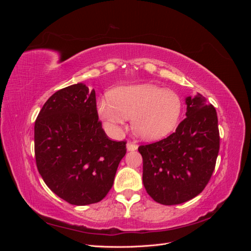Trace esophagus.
Segmentation results:
<instances>
[{
	"label": "esophagus",
	"instance_id": "1",
	"mask_svg": "<svg viewBox=\"0 0 251 251\" xmlns=\"http://www.w3.org/2000/svg\"><path fill=\"white\" fill-rule=\"evenodd\" d=\"M138 149V146L135 142H127L126 150L127 151H136Z\"/></svg>",
	"mask_w": 251,
	"mask_h": 251
}]
</instances>
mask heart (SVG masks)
Here are the masks:
<instances>
[{
  "mask_svg": "<svg viewBox=\"0 0 251 251\" xmlns=\"http://www.w3.org/2000/svg\"><path fill=\"white\" fill-rule=\"evenodd\" d=\"M97 112L110 127L123 125L126 117H132L134 132L143 139L155 140L176 127L182 100L172 90L142 83L114 89L110 96L98 100Z\"/></svg>",
  "mask_w": 251,
  "mask_h": 251,
  "instance_id": "obj_1",
  "label": "heart"
}]
</instances>
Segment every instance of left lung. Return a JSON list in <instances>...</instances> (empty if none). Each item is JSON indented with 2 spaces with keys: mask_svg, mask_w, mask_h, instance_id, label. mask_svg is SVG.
<instances>
[{
  "mask_svg": "<svg viewBox=\"0 0 251 251\" xmlns=\"http://www.w3.org/2000/svg\"><path fill=\"white\" fill-rule=\"evenodd\" d=\"M186 117L169 137L138 148L147 193L163 205L198 196L215 171L220 150L217 112L201 94L187 97Z\"/></svg>",
  "mask_w": 251,
  "mask_h": 251,
  "instance_id": "1",
  "label": "left lung"
}]
</instances>
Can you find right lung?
Listing matches in <instances>:
<instances>
[{"label": "right lung", "instance_id": "add662e5", "mask_svg": "<svg viewBox=\"0 0 251 251\" xmlns=\"http://www.w3.org/2000/svg\"><path fill=\"white\" fill-rule=\"evenodd\" d=\"M126 141L111 140L98 120L95 91L79 82L53 94L34 125L37 170L72 205L101 201L113 186Z\"/></svg>", "mask_w": 251, "mask_h": 251}]
</instances>
